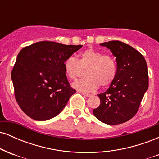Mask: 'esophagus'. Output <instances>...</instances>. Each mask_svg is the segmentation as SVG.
Wrapping results in <instances>:
<instances>
[{"label":"esophagus","instance_id":"34e87169","mask_svg":"<svg viewBox=\"0 0 159 159\" xmlns=\"http://www.w3.org/2000/svg\"><path fill=\"white\" fill-rule=\"evenodd\" d=\"M81 94L84 95V96H87V97H89V96H91V94L88 93H83V92H82Z\"/></svg>","mask_w":159,"mask_h":159}]
</instances>
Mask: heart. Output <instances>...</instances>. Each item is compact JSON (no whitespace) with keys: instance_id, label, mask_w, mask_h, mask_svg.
I'll return each instance as SVG.
<instances>
[{"instance_id":"1","label":"heart","mask_w":159,"mask_h":159,"mask_svg":"<svg viewBox=\"0 0 159 159\" xmlns=\"http://www.w3.org/2000/svg\"><path fill=\"white\" fill-rule=\"evenodd\" d=\"M64 72L70 80L76 81L87 69V78L73 84L78 90L93 92L101 87L111 85L116 75V64L110 54L96 49L89 48L79 54V59L68 57L63 63Z\"/></svg>"}]
</instances>
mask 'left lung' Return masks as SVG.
<instances>
[{
    "mask_svg": "<svg viewBox=\"0 0 159 159\" xmlns=\"http://www.w3.org/2000/svg\"><path fill=\"white\" fill-rule=\"evenodd\" d=\"M116 57V75L110 87L100 93V105L93 110L96 118L108 125H117L132 119L138 112L149 87L147 62L139 52L123 42L100 44Z\"/></svg>",
    "mask_w": 159,
    "mask_h": 159,
    "instance_id": "8db88e82",
    "label": "left lung"
}]
</instances>
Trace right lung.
<instances>
[{
    "label": "right lung",
    "mask_w": 159,
    "mask_h": 159,
    "mask_svg": "<svg viewBox=\"0 0 159 159\" xmlns=\"http://www.w3.org/2000/svg\"><path fill=\"white\" fill-rule=\"evenodd\" d=\"M82 45L42 41L20 51L11 72L18 105L32 119L44 121L59 114L76 90L63 63Z\"/></svg>",
    "instance_id": "1"
}]
</instances>
